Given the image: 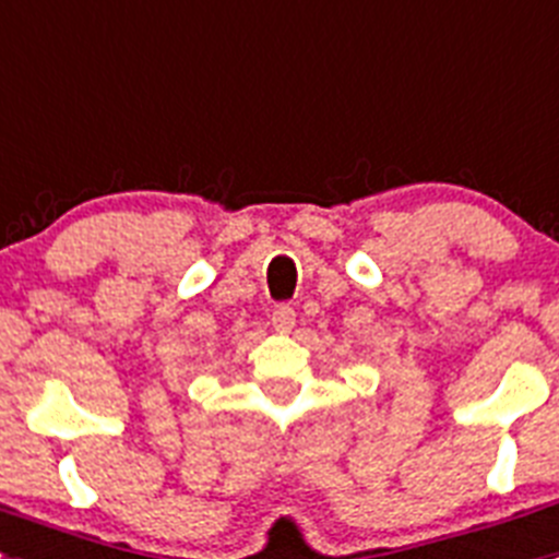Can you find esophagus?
Segmentation results:
<instances>
[{"instance_id": "esophagus-1", "label": "esophagus", "mask_w": 559, "mask_h": 559, "mask_svg": "<svg viewBox=\"0 0 559 559\" xmlns=\"http://www.w3.org/2000/svg\"><path fill=\"white\" fill-rule=\"evenodd\" d=\"M296 322V310L290 308V305H276L274 310H271V324H274L276 330H290Z\"/></svg>"}]
</instances>
